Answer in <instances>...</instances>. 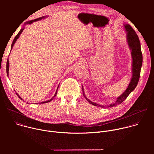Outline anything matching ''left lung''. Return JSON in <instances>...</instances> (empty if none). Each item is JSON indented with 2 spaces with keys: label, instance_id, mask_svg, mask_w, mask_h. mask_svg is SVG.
<instances>
[{
  "label": "left lung",
  "instance_id": "left-lung-1",
  "mask_svg": "<svg viewBox=\"0 0 154 154\" xmlns=\"http://www.w3.org/2000/svg\"><path fill=\"white\" fill-rule=\"evenodd\" d=\"M124 27L126 31L127 32V42L128 44V46L130 47V49L131 51V57H132V59H133L132 77H131V81L129 83L128 86L127 87V88L124 92V93L118 98L116 102L107 106H103L102 105L96 103L94 102H91L88 99H87L85 96V94L83 93V89L82 87V90H83L84 97L88 100V102L94 106H97L102 108H105V107L107 108V107H113L114 106H116L118 104L121 103L128 97V96L131 93V92L134 90V89L135 88L138 83L140 76L141 68L142 66V63H143V55H142L141 49L140 41L137 34L136 33L134 29L129 24L124 25Z\"/></svg>",
  "mask_w": 154,
  "mask_h": 154
}]
</instances>
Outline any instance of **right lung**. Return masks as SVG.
<instances>
[{"label":"right lung","instance_id":"1","mask_svg":"<svg viewBox=\"0 0 154 154\" xmlns=\"http://www.w3.org/2000/svg\"><path fill=\"white\" fill-rule=\"evenodd\" d=\"M45 17H39V18H37V19H34V20H30V21H29V22H27V23H26V24H32L33 22H35V21H37V20H41V19H43V18H45ZM24 28H23L20 31H19V32L17 33V35L15 36V38H14V40H13V42H12V45H11V50L12 49V48H13V45H14V43H15V42L16 41V40L18 39V38L19 37V36H20V35L22 33V32H23V30H24ZM8 71H9V60H8V59L7 60V75H8ZM58 90V89H57ZM57 91H56V93H55V95H54V96L51 99H50V100H48V101H45V102H41V103H48V102H51L53 99H54V97L57 95ZM16 94H17V96L22 100V98L17 94V93H16Z\"/></svg>","mask_w":154,"mask_h":154}]
</instances>
